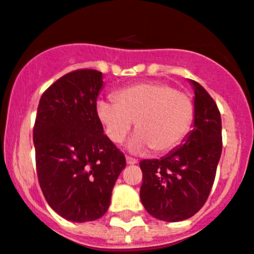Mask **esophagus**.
I'll use <instances>...</instances> for the list:
<instances>
[{
  "mask_svg": "<svg viewBox=\"0 0 254 254\" xmlns=\"http://www.w3.org/2000/svg\"><path fill=\"white\" fill-rule=\"evenodd\" d=\"M126 161H127V164H128V165H134V164H137V160H136V159L129 158V156H127V158H126Z\"/></svg>",
  "mask_w": 254,
  "mask_h": 254,
  "instance_id": "obj_1",
  "label": "esophagus"
}]
</instances>
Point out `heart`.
Instances as JSON below:
<instances>
[{
	"mask_svg": "<svg viewBox=\"0 0 254 254\" xmlns=\"http://www.w3.org/2000/svg\"><path fill=\"white\" fill-rule=\"evenodd\" d=\"M96 116L112 142H123L134 122L137 132L129 141L131 151L152 147L156 152H168L187 137L194 120V103L187 93L167 82H141L118 90L114 100H99Z\"/></svg>",
	"mask_w": 254,
	"mask_h": 254,
	"instance_id": "heart-1",
	"label": "heart"
}]
</instances>
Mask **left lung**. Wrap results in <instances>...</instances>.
Instances as JSON below:
<instances>
[{"instance_id":"left-lung-1","label":"left lung","mask_w":254,"mask_h":254,"mask_svg":"<svg viewBox=\"0 0 254 254\" xmlns=\"http://www.w3.org/2000/svg\"><path fill=\"white\" fill-rule=\"evenodd\" d=\"M194 90L193 129L176 150L140 163V198L151 216L176 223L190 219L205 205L214 185L223 137L216 103L198 82Z\"/></svg>"}]
</instances>
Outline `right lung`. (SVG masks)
Returning <instances> with one entry per match:
<instances>
[{
    "mask_svg": "<svg viewBox=\"0 0 254 254\" xmlns=\"http://www.w3.org/2000/svg\"><path fill=\"white\" fill-rule=\"evenodd\" d=\"M103 73L77 69L43 93L33 129L35 163L47 202L64 219H99L111 203L123 152L107 137L96 116Z\"/></svg>",
    "mask_w": 254,
    "mask_h": 254,
    "instance_id": "1",
    "label": "right lung"
}]
</instances>
